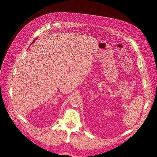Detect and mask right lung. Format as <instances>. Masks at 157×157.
<instances>
[{"mask_svg": "<svg viewBox=\"0 0 157 157\" xmlns=\"http://www.w3.org/2000/svg\"><path fill=\"white\" fill-rule=\"evenodd\" d=\"M34 42H35V40H34V41H33V42H32V43H34Z\"/></svg>", "mask_w": 157, "mask_h": 157, "instance_id": "1", "label": "right lung"}]
</instances>
